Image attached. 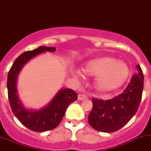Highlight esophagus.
<instances>
[{
    "label": "esophagus",
    "instance_id": "esophagus-1",
    "mask_svg": "<svg viewBox=\"0 0 151 151\" xmlns=\"http://www.w3.org/2000/svg\"><path fill=\"white\" fill-rule=\"evenodd\" d=\"M86 98H87V96L85 95V94H79L78 95V99L79 100V101H83V100L86 99Z\"/></svg>",
    "mask_w": 151,
    "mask_h": 151
}]
</instances>
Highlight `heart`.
<instances>
[{"instance_id":"b5f03b06","label":"heart","mask_w":151,"mask_h":151,"mask_svg":"<svg viewBox=\"0 0 151 151\" xmlns=\"http://www.w3.org/2000/svg\"><path fill=\"white\" fill-rule=\"evenodd\" d=\"M85 74L96 76L95 85L98 90L109 92L119 88L129 76V67L122 60H116L110 57H97L91 60L82 69ZM73 74L76 78L82 77V73L73 70Z\"/></svg>"}]
</instances>
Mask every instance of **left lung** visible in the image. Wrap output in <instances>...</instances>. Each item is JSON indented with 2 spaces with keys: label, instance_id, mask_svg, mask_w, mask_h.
<instances>
[{
  "label": "left lung",
  "instance_id": "8db88e82",
  "mask_svg": "<svg viewBox=\"0 0 151 151\" xmlns=\"http://www.w3.org/2000/svg\"><path fill=\"white\" fill-rule=\"evenodd\" d=\"M122 94L110 100L92 98L93 107L88 116V123L95 130L113 132L120 129L138 111L144 88V75L139 65Z\"/></svg>",
  "mask_w": 151,
  "mask_h": 151
}]
</instances>
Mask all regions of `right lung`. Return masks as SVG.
Masks as SVG:
<instances>
[{"label":"right lung","instance_id":"obj_1","mask_svg":"<svg viewBox=\"0 0 151 151\" xmlns=\"http://www.w3.org/2000/svg\"><path fill=\"white\" fill-rule=\"evenodd\" d=\"M55 50L56 47L41 46L33 50L24 52L17 57L8 73V98L12 111L22 125L34 132H41L55 129L62 121L69 105L78 98L76 93L72 89H61L48 104L37 110L26 109L19 98L17 81L24 65L41 53Z\"/></svg>","mask_w":151,"mask_h":151}]
</instances>
